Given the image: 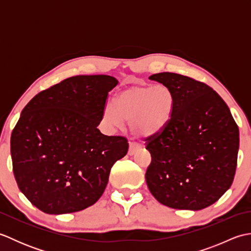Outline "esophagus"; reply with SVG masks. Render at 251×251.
Returning <instances> with one entry per match:
<instances>
[{"mask_svg":"<svg viewBox=\"0 0 251 251\" xmlns=\"http://www.w3.org/2000/svg\"><path fill=\"white\" fill-rule=\"evenodd\" d=\"M139 146L136 145V143H130L129 145V149H128V154L129 155H134V154L139 150Z\"/></svg>","mask_w":251,"mask_h":251,"instance_id":"obj_1","label":"esophagus"}]
</instances>
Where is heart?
Listing matches in <instances>:
<instances>
[{
    "mask_svg": "<svg viewBox=\"0 0 251 251\" xmlns=\"http://www.w3.org/2000/svg\"><path fill=\"white\" fill-rule=\"evenodd\" d=\"M174 96L163 85H135L123 90L115 100L116 109L108 105L103 112L104 124L111 129L122 128L124 120L131 122V130L141 137L161 132L170 121Z\"/></svg>",
    "mask_w": 251,
    "mask_h": 251,
    "instance_id": "1",
    "label": "heart"
}]
</instances>
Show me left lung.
Listing matches in <instances>:
<instances>
[{"instance_id":"left-lung-1","label":"left lung","mask_w":251,"mask_h":251,"mask_svg":"<svg viewBox=\"0 0 251 251\" xmlns=\"http://www.w3.org/2000/svg\"><path fill=\"white\" fill-rule=\"evenodd\" d=\"M174 96L170 121L148 137L152 195L175 209L201 210L230 189L237 165L238 127L223 99L207 84L172 72L153 74Z\"/></svg>"}]
</instances>
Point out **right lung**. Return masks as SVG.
<instances>
[{
	"instance_id": "obj_1",
	"label": "right lung",
	"mask_w": 251,
	"mask_h": 251,
	"mask_svg": "<svg viewBox=\"0 0 251 251\" xmlns=\"http://www.w3.org/2000/svg\"><path fill=\"white\" fill-rule=\"evenodd\" d=\"M110 75L63 79L32 98L10 137L13 170L20 191L45 214L61 215L94 205L110 170L128 151L122 136H105L103 117Z\"/></svg>"
}]
</instances>
